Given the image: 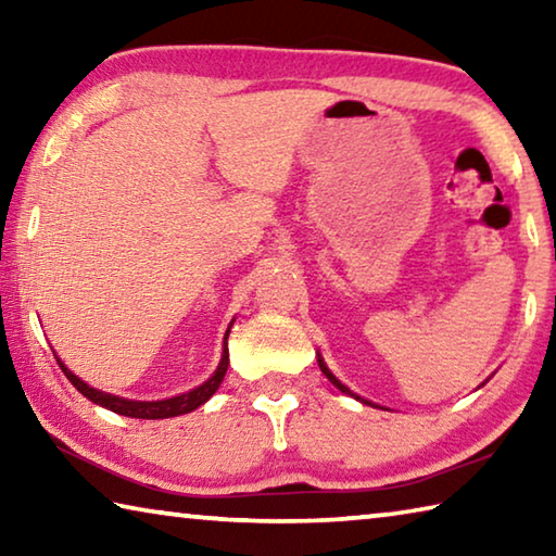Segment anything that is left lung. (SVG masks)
<instances>
[{"label": "left lung", "instance_id": "8db88e82", "mask_svg": "<svg viewBox=\"0 0 556 556\" xmlns=\"http://www.w3.org/2000/svg\"><path fill=\"white\" fill-rule=\"evenodd\" d=\"M318 368H321V372L326 375V378H328V380H331V382L336 384V388H338V390H341V392H345V394H351V397H355V400H361L363 404H370V407H375V404H372V402H368V400H363V397H357V394H353L351 390H348V388H345V384H343L341 380H338V378H336V375H333L331 370H328V368H326V363H324V357H321V355H318Z\"/></svg>", "mask_w": 556, "mask_h": 556}]
</instances>
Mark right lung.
Wrapping results in <instances>:
<instances>
[{
  "instance_id": "right-lung-1",
  "label": "right lung",
  "mask_w": 556,
  "mask_h": 556,
  "mask_svg": "<svg viewBox=\"0 0 556 556\" xmlns=\"http://www.w3.org/2000/svg\"><path fill=\"white\" fill-rule=\"evenodd\" d=\"M230 333V331H228ZM228 333H225V348H223V357H220V365L218 370H215L208 380H205L201 388H195L191 392H184L178 394V397H168V400H156V402H137V400H125V397H117V394H108V392H100L96 388H90V384L83 382L80 378H75V375L65 368V365L59 361L61 370L65 372V378L73 382V388L78 390L83 397H88L90 402L100 404V407H105L110 412H117L122 417H135V419H168V417H178V414H188L193 409H199L203 402H208L215 390L220 388V382L225 378V372H228V363H230V355H228Z\"/></svg>"
}]
</instances>
